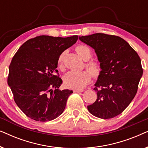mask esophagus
Returning <instances> with one entry per match:
<instances>
[{"instance_id":"34e87169","label":"esophagus","mask_w":148,"mask_h":148,"mask_svg":"<svg viewBox=\"0 0 148 148\" xmlns=\"http://www.w3.org/2000/svg\"><path fill=\"white\" fill-rule=\"evenodd\" d=\"M73 92H77V93H80V92H84V90H74Z\"/></svg>"}]
</instances>
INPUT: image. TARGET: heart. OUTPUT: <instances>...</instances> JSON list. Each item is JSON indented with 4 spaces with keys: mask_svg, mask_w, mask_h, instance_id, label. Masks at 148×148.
I'll list each match as a JSON object with an SVG mask.
<instances>
[{
    "mask_svg": "<svg viewBox=\"0 0 148 148\" xmlns=\"http://www.w3.org/2000/svg\"><path fill=\"white\" fill-rule=\"evenodd\" d=\"M76 52L80 56V57L84 60L87 61L85 64V66L88 71H69L64 75L63 77L64 84L68 88L72 89H82L86 87L90 82L92 76L97 77L100 74L101 64L96 59L89 60L92 56V50L88 46L84 44H79L75 48ZM66 55V51L62 52L58 58V64L60 68L63 67L64 58ZM91 73L90 74V73Z\"/></svg>",
    "mask_w": 148,
    "mask_h": 148,
    "instance_id": "heart-1",
    "label": "heart"
}]
</instances>
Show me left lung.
Masks as SVG:
<instances>
[{"label":"left lung","mask_w":148,"mask_h":148,"mask_svg":"<svg viewBox=\"0 0 148 148\" xmlns=\"http://www.w3.org/2000/svg\"><path fill=\"white\" fill-rule=\"evenodd\" d=\"M79 39L94 48L102 68L94 88L97 99L88 106L89 112L100 119L113 118L122 113L136 95L143 75L140 58L119 36L97 33Z\"/></svg>","instance_id":"1"}]
</instances>
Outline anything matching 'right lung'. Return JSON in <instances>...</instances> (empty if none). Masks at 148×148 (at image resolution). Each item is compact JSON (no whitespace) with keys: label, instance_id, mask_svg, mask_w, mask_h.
<instances>
[{"label":"right lung","instance_id":"obj_1","mask_svg":"<svg viewBox=\"0 0 148 148\" xmlns=\"http://www.w3.org/2000/svg\"><path fill=\"white\" fill-rule=\"evenodd\" d=\"M77 39L37 36L22 44L12 58L8 85L18 107L30 119L46 122L63 112L73 91L58 90L62 81L55 75L58 58Z\"/></svg>","mask_w":148,"mask_h":148}]
</instances>
